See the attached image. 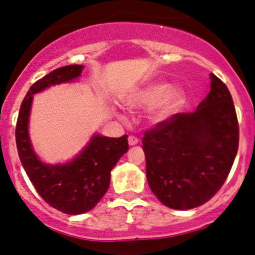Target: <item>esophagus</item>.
<instances>
[{
	"label": "esophagus",
	"mask_w": 255,
	"mask_h": 255,
	"mask_svg": "<svg viewBox=\"0 0 255 255\" xmlns=\"http://www.w3.org/2000/svg\"><path fill=\"white\" fill-rule=\"evenodd\" d=\"M138 141H139V139L136 138V136H134V135H129V138H128V144H129L130 146H133V145H136V144H138Z\"/></svg>",
	"instance_id": "34e87169"
}]
</instances>
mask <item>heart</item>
I'll return each mask as SVG.
<instances>
[{
	"instance_id": "1",
	"label": "heart",
	"mask_w": 255,
	"mask_h": 255,
	"mask_svg": "<svg viewBox=\"0 0 255 255\" xmlns=\"http://www.w3.org/2000/svg\"><path fill=\"white\" fill-rule=\"evenodd\" d=\"M185 93L181 89L169 91L167 83H151L130 98L128 105L133 109H145L156 105L151 119L153 122H162L169 119L185 104Z\"/></svg>"
}]
</instances>
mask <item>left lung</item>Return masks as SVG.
<instances>
[{
	"instance_id": "obj_1",
	"label": "left lung",
	"mask_w": 255,
	"mask_h": 255,
	"mask_svg": "<svg viewBox=\"0 0 255 255\" xmlns=\"http://www.w3.org/2000/svg\"><path fill=\"white\" fill-rule=\"evenodd\" d=\"M211 91L194 113L175 114L142 136L151 191L173 209L211 200L225 183L239 149V121L228 87L211 74Z\"/></svg>"
}]
</instances>
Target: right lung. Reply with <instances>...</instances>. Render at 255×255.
I'll list each match as a JSON object with an SVG mask.
<instances>
[{
    "label": "right lung",
    "instance_id": "add662e5",
    "mask_svg": "<svg viewBox=\"0 0 255 255\" xmlns=\"http://www.w3.org/2000/svg\"><path fill=\"white\" fill-rule=\"evenodd\" d=\"M82 69L63 66L36 81L21 103L15 127L16 149L27 177L50 207L66 214L86 213L97 206L110 185L111 170L128 151L127 134L120 138L96 134L80 155L64 164L43 163L33 151L27 130L32 96L49 86L76 80Z\"/></svg>",
    "mask_w": 255,
    "mask_h": 255
}]
</instances>
